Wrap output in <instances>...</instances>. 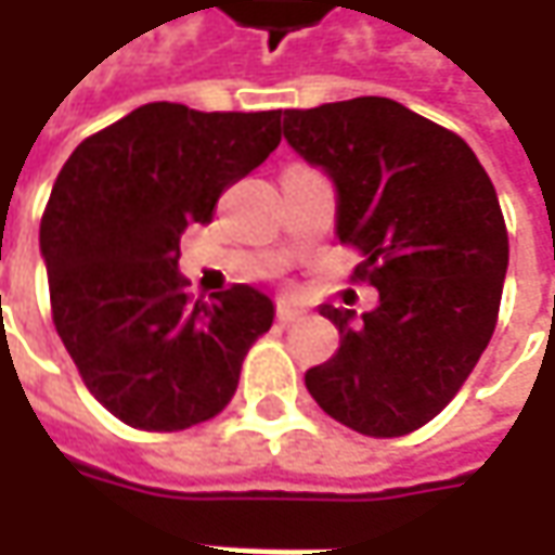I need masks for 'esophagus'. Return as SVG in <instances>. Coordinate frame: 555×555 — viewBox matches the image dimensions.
<instances>
[{
	"instance_id": "esophagus-1",
	"label": "esophagus",
	"mask_w": 555,
	"mask_h": 555,
	"mask_svg": "<svg viewBox=\"0 0 555 555\" xmlns=\"http://www.w3.org/2000/svg\"><path fill=\"white\" fill-rule=\"evenodd\" d=\"M306 311L299 309V306H293L289 299H278V321L281 324H293V321H299Z\"/></svg>"
}]
</instances>
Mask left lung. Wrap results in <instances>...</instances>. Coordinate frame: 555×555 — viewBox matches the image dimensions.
I'll return each instance as SVG.
<instances>
[{
	"label": "left lung",
	"mask_w": 555,
	"mask_h": 555,
	"mask_svg": "<svg viewBox=\"0 0 555 555\" xmlns=\"http://www.w3.org/2000/svg\"><path fill=\"white\" fill-rule=\"evenodd\" d=\"M284 139L336 188V237L379 302L321 306L339 331L311 398L361 436H408L460 392L501 309L509 241L469 144L392 98L284 111Z\"/></svg>",
	"instance_id": "obj_1"
}]
</instances>
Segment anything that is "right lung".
Returning a JSON list of instances; mask_svg holds the SVG:
<instances>
[{
	"label": "right lung",
	"instance_id": "obj_1",
	"mask_svg": "<svg viewBox=\"0 0 555 555\" xmlns=\"http://www.w3.org/2000/svg\"><path fill=\"white\" fill-rule=\"evenodd\" d=\"M281 144V111L203 114L154 101L86 139L39 224L52 318L89 392L147 433L216 416L274 302L237 284L188 299L179 237Z\"/></svg>",
	"mask_w": 555,
	"mask_h": 555
}]
</instances>
